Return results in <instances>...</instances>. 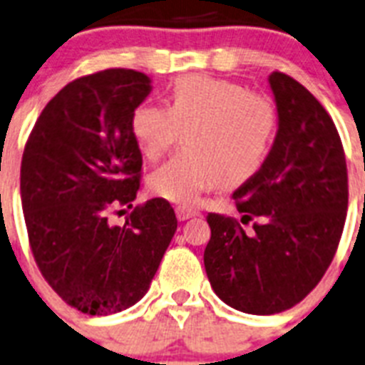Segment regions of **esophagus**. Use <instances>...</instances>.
<instances>
[{
    "label": "esophagus",
    "mask_w": 365,
    "mask_h": 365,
    "mask_svg": "<svg viewBox=\"0 0 365 365\" xmlns=\"http://www.w3.org/2000/svg\"><path fill=\"white\" fill-rule=\"evenodd\" d=\"M198 215V211L191 210V207H185V206H178L176 207V217L178 220H187L191 219V217Z\"/></svg>",
    "instance_id": "esophagus-1"
}]
</instances>
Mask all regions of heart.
<instances>
[{
    "label": "heart",
    "mask_w": 365,
    "mask_h": 365,
    "mask_svg": "<svg viewBox=\"0 0 365 365\" xmlns=\"http://www.w3.org/2000/svg\"><path fill=\"white\" fill-rule=\"evenodd\" d=\"M131 135L140 154L158 159L182 133L183 148L148 176L158 198L197 204L213 187L249 182L271 154L277 137L274 103L243 85L210 76L176 79L167 107L140 103L131 113Z\"/></svg>",
    "instance_id": "b5f03b06"
}]
</instances>
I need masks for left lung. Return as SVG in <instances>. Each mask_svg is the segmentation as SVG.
Instances as JSON below:
<instances>
[{
    "mask_svg": "<svg viewBox=\"0 0 365 365\" xmlns=\"http://www.w3.org/2000/svg\"><path fill=\"white\" fill-rule=\"evenodd\" d=\"M278 130L259 173L232 195L243 217L210 213L204 267L220 301L254 315L301 302L329 269L347 215V165L332 118L308 88L269 76Z\"/></svg>",
    "mask_w": 365,
    "mask_h": 365,
    "instance_id": "obj_1",
    "label": "left lung"
}]
</instances>
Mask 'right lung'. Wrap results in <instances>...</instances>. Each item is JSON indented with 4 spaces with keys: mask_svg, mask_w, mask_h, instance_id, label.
<instances>
[{
    "mask_svg": "<svg viewBox=\"0 0 365 365\" xmlns=\"http://www.w3.org/2000/svg\"><path fill=\"white\" fill-rule=\"evenodd\" d=\"M152 93L143 72L109 68L68 83L51 98L27 140L20 170L21 207L33 256L55 293L91 315L130 308L148 292L178 220L152 198L131 207L143 155L131 113Z\"/></svg>",
    "mask_w": 365,
    "mask_h": 365,
    "instance_id": "add662e5",
    "label": "right lung"
}]
</instances>
